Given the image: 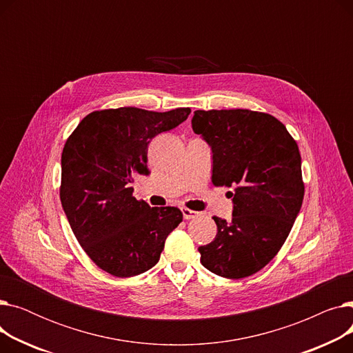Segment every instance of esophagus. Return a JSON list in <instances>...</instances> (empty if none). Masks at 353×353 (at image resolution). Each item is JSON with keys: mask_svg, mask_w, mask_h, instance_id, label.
Here are the masks:
<instances>
[{"mask_svg": "<svg viewBox=\"0 0 353 353\" xmlns=\"http://www.w3.org/2000/svg\"><path fill=\"white\" fill-rule=\"evenodd\" d=\"M181 213H183V217L186 219V220H190V219H194V217H197L199 216V213L197 212H193V210H190V209H181Z\"/></svg>", "mask_w": 353, "mask_h": 353, "instance_id": "34e87169", "label": "esophagus"}]
</instances>
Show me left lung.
Listing matches in <instances>:
<instances>
[{
  "label": "left lung",
  "mask_w": 353,
  "mask_h": 353,
  "mask_svg": "<svg viewBox=\"0 0 353 353\" xmlns=\"http://www.w3.org/2000/svg\"><path fill=\"white\" fill-rule=\"evenodd\" d=\"M192 127L212 148L214 186L234 188L233 217H213L217 234L199 248L200 262L217 276L242 279L272 261L301 212L299 147L279 120L252 110H197Z\"/></svg>",
  "instance_id": "obj_1"
}]
</instances>
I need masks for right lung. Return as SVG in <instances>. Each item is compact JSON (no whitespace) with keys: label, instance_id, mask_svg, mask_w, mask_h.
<instances>
[{"label":"right lung","instance_id":"1","mask_svg":"<svg viewBox=\"0 0 353 353\" xmlns=\"http://www.w3.org/2000/svg\"><path fill=\"white\" fill-rule=\"evenodd\" d=\"M190 108L157 113L136 107L92 111L64 144L60 199L74 236L100 269L132 277L152 269L183 220L177 208L133 197V176L148 174L147 148Z\"/></svg>","mask_w":353,"mask_h":353}]
</instances>
